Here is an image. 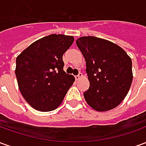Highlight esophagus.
<instances>
[{
    "label": "esophagus",
    "mask_w": 146,
    "mask_h": 146,
    "mask_svg": "<svg viewBox=\"0 0 146 146\" xmlns=\"http://www.w3.org/2000/svg\"><path fill=\"white\" fill-rule=\"evenodd\" d=\"M81 76H82V73H80L78 75H76V76H75V79H76V80H79L80 79V77H81Z\"/></svg>",
    "instance_id": "obj_1"
}]
</instances>
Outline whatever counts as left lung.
Instances as JSON below:
<instances>
[{
	"label": "left lung",
	"mask_w": 146,
	"mask_h": 146,
	"mask_svg": "<svg viewBox=\"0 0 146 146\" xmlns=\"http://www.w3.org/2000/svg\"><path fill=\"white\" fill-rule=\"evenodd\" d=\"M76 45L86 61L90 87L84 93L87 103L104 112L116 107L131 85L132 62L118 45L95 36H82Z\"/></svg>",
	"instance_id": "left-lung-1"
}]
</instances>
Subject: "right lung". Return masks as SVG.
I'll return each instance as SVG.
<instances>
[{
	"instance_id": "add662e5",
	"label": "right lung",
	"mask_w": 146,
	"mask_h": 146,
	"mask_svg": "<svg viewBox=\"0 0 146 146\" xmlns=\"http://www.w3.org/2000/svg\"><path fill=\"white\" fill-rule=\"evenodd\" d=\"M73 41L72 36L51 34L30 44L16 58L18 85L35 110H55L74 82V76L64 72L62 60Z\"/></svg>"
}]
</instances>
